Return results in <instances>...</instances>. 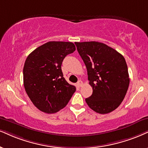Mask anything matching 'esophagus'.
<instances>
[{"instance_id":"esophagus-1","label":"esophagus","mask_w":148,"mask_h":148,"mask_svg":"<svg viewBox=\"0 0 148 148\" xmlns=\"http://www.w3.org/2000/svg\"><path fill=\"white\" fill-rule=\"evenodd\" d=\"M82 82L81 81V80H79V81L77 82V86L78 87H81L82 86Z\"/></svg>"}]
</instances>
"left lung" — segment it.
I'll return each instance as SVG.
<instances>
[{"label":"left lung","mask_w":148,"mask_h":148,"mask_svg":"<svg viewBox=\"0 0 148 148\" xmlns=\"http://www.w3.org/2000/svg\"><path fill=\"white\" fill-rule=\"evenodd\" d=\"M88 73L92 94L86 99L95 112L107 114L117 108L126 95L130 78L125 58L98 42H75Z\"/></svg>","instance_id":"obj_1"}]
</instances>
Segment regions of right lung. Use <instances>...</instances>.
Instances as JSON below:
<instances>
[{
    "label": "right lung",
    "mask_w": 148,
    "mask_h": 148,
    "mask_svg": "<svg viewBox=\"0 0 148 148\" xmlns=\"http://www.w3.org/2000/svg\"><path fill=\"white\" fill-rule=\"evenodd\" d=\"M75 51V46L70 42H48L36 49L25 60V91L42 112H58L67 105L75 92V86L66 81L61 69L64 58Z\"/></svg>",
    "instance_id": "right-lung-1"
}]
</instances>
